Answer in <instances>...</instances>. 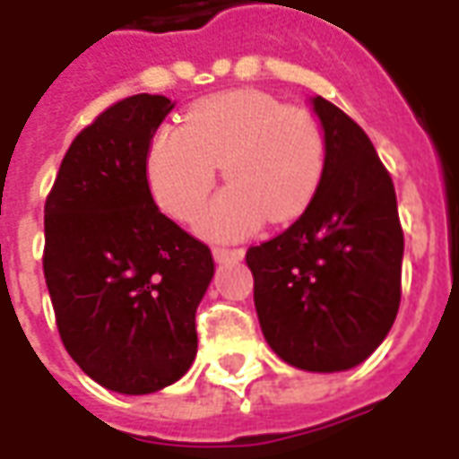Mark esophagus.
Listing matches in <instances>:
<instances>
[{
	"mask_svg": "<svg viewBox=\"0 0 459 459\" xmlns=\"http://www.w3.org/2000/svg\"><path fill=\"white\" fill-rule=\"evenodd\" d=\"M211 253H213V258L219 260V263H223V260H240V258H243V253H246V250H243V248H223V246H213V248H211Z\"/></svg>",
	"mask_w": 459,
	"mask_h": 459,
	"instance_id": "1",
	"label": "esophagus"
}]
</instances>
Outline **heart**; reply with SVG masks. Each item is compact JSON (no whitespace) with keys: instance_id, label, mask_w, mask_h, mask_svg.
<instances>
[{"instance_id":"obj_1","label":"heart","mask_w":459,"mask_h":459,"mask_svg":"<svg viewBox=\"0 0 459 459\" xmlns=\"http://www.w3.org/2000/svg\"><path fill=\"white\" fill-rule=\"evenodd\" d=\"M325 161V132L309 110L260 91H230L194 105L184 127H161L152 137L147 184L164 213L189 221L223 167L229 186L196 216V230L230 240L265 219H299L322 184Z\"/></svg>"}]
</instances>
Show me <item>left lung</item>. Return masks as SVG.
<instances>
[{"label":"left lung","mask_w":459,"mask_h":459,"mask_svg":"<svg viewBox=\"0 0 459 459\" xmlns=\"http://www.w3.org/2000/svg\"><path fill=\"white\" fill-rule=\"evenodd\" d=\"M325 177L288 230L246 253L260 329L305 371H344L385 339L401 305L403 229L391 174L344 110L315 98Z\"/></svg>","instance_id":"left-lung-1"}]
</instances>
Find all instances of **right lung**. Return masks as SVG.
<instances>
[{
    "mask_svg": "<svg viewBox=\"0 0 459 459\" xmlns=\"http://www.w3.org/2000/svg\"><path fill=\"white\" fill-rule=\"evenodd\" d=\"M174 108L130 95L78 132L44 209V275L75 364L117 394H154L196 356V307L213 278L206 243L167 219L147 152Z\"/></svg>",
    "mask_w": 459,
    "mask_h": 459,
    "instance_id": "1",
    "label": "right lung"
}]
</instances>
